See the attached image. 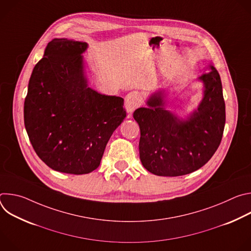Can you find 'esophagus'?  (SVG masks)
Wrapping results in <instances>:
<instances>
[{
    "mask_svg": "<svg viewBox=\"0 0 251 251\" xmlns=\"http://www.w3.org/2000/svg\"><path fill=\"white\" fill-rule=\"evenodd\" d=\"M142 101V97L139 92L137 91H131L125 96V106L127 112L131 114L138 106H140Z\"/></svg>",
    "mask_w": 251,
    "mask_h": 251,
    "instance_id": "34e87169",
    "label": "esophagus"
}]
</instances>
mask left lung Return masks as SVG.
<instances>
[{
    "instance_id": "obj_1",
    "label": "left lung",
    "mask_w": 251,
    "mask_h": 251,
    "mask_svg": "<svg viewBox=\"0 0 251 251\" xmlns=\"http://www.w3.org/2000/svg\"><path fill=\"white\" fill-rule=\"evenodd\" d=\"M200 79L204 83L203 99L187 121H180L163 108L162 92L150 97L147 108L134 111L140 127V160L150 173L184 176L201 168L218 150L226 124L221 76L210 66L209 73Z\"/></svg>"
}]
</instances>
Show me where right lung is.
I'll return each instance as SVG.
<instances>
[{
  "mask_svg": "<svg viewBox=\"0 0 251 251\" xmlns=\"http://www.w3.org/2000/svg\"><path fill=\"white\" fill-rule=\"evenodd\" d=\"M86 48L67 39L49 43L32 70L24 106L35 153L52 170L74 175L99 167L107 143L126 117L123 98L87 87L81 56Z\"/></svg>",
  "mask_w": 251,
  "mask_h": 251,
  "instance_id": "obj_1",
  "label": "right lung"
}]
</instances>
